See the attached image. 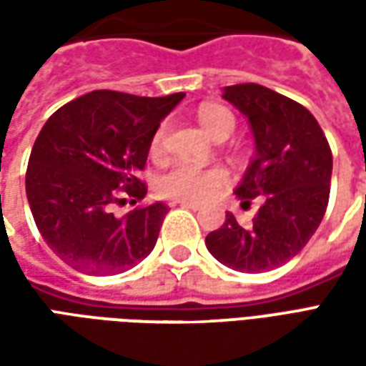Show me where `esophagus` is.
<instances>
[{
	"mask_svg": "<svg viewBox=\"0 0 366 366\" xmlns=\"http://www.w3.org/2000/svg\"><path fill=\"white\" fill-rule=\"evenodd\" d=\"M176 204L182 207H188V209H192V212H198V209H202V206L196 204V202H176Z\"/></svg>",
	"mask_w": 366,
	"mask_h": 366,
	"instance_id": "34e87169",
	"label": "esophagus"
}]
</instances>
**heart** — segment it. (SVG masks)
Wrapping results in <instances>:
<instances>
[{"instance_id": "1", "label": "heart", "mask_w": 366, "mask_h": 366, "mask_svg": "<svg viewBox=\"0 0 366 366\" xmlns=\"http://www.w3.org/2000/svg\"><path fill=\"white\" fill-rule=\"evenodd\" d=\"M198 119L215 141L227 139L235 131V115L219 104H204L198 109ZM162 129L154 135L152 152H159ZM229 182V172L222 167H196L190 162H174L157 178V192L162 198L178 202H206L215 192Z\"/></svg>"}]
</instances>
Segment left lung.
Segmentation results:
<instances>
[{"label":"left lung","mask_w":366,"mask_h":366,"mask_svg":"<svg viewBox=\"0 0 366 366\" xmlns=\"http://www.w3.org/2000/svg\"><path fill=\"white\" fill-rule=\"evenodd\" d=\"M223 99L245 115L254 157L235 188L243 206L261 198L253 223L235 215L206 237L217 261L241 272H267L306 247L327 207L333 157L320 123L304 105L259 84L223 88Z\"/></svg>","instance_id":"left-lung-1"}]
</instances>
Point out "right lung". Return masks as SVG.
<instances>
[{
  "mask_svg": "<svg viewBox=\"0 0 366 366\" xmlns=\"http://www.w3.org/2000/svg\"><path fill=\"white\" fill-rule=\"evenodd\" d=\"M186 96L141 97L96 90L52 113L29 157L25 190L41 235L68 267L94 276L119 274L149 257L168 206L137 204L139 180L160 121Z\"/></svg>",
  "mask_w": 366,
  "mask_h": 366,
  "instance_id": "1",
  "label": "right lung"
}]
</instances>
